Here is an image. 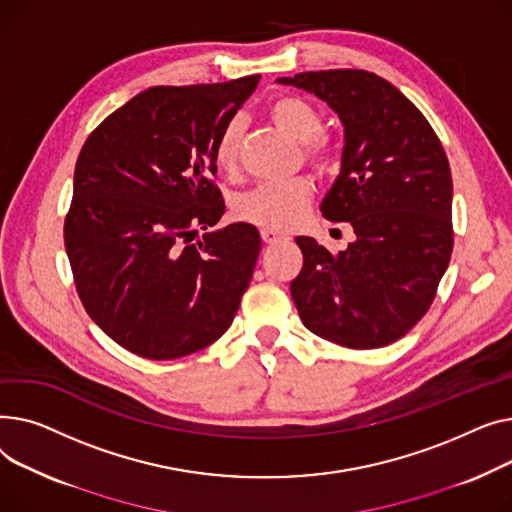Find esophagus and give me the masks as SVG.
<instances>
[{
  "mask_svg": "<svg viewBox=\"0 0 512 512\" xmlns=\"http://www.w3.org/2000/svg\"><path fill=\"white\" fill-rule=\"evenodd\" d=\"M260 235L266 244H277V242H281V239H287V235L277 229H260Z\"/></svg>",
  "mask_w": 512,
  "mask_h": 512,
  "instance_id": "1",
  "label": "esophagus"
}]
</instances>
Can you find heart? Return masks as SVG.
I'll list each match as a JSON object with an SVG mask.
<instances>
[{
  "instance_id": "1",
  "label": "heart",
  "mask_w": 512,
  "mask_h": 512,
  "mask_svg": "<svg viewBox=\"0 0 512 512\" xmlns=\"http://www.w3.org/2000/svg\"><path fill=\"white\" fill-rule=\"evenodd\" d=\"M268 117L281 132L299 142L302 159L316 171H333L339 163V148L328 134L320 132L322 117L318 109L297 95H281L270 101ZM244 124L239 117L229 119L213 146V161L225 175L239 169ZM314 190L304 177L279 184H264L235 202V215L246 223L264 229H293L308 215Z\"/></svg>"
}]
</instances>
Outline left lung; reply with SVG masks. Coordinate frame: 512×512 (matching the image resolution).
Masks as SVG:
<instances>
[{
	"label": "left lung",
	"instance_id": "1",
	"mask_svg": "<svg viewBox=\"0 0 512 512\" xmlns=\"http://www.w3.org/2000/svg\"><path fill=\"white\" fill-rule=\"evenodd\" d=\"M277 82L314 93L343 122L341 173L320 210L355 233L337 256L314 237H295L304 254L291 281L299 318L349 349L395 343L430 310L453 254L444 148L424 113L372 72L320 70Z\"/></svg>",
	"mask_w": 512,
	"mask_h": 512
}]
</instances>
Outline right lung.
I'll use <instances>...</instances> for the list:
<instances>
[{
	"mask_svg": "<svg viewBox=\"0 0 512 512\" xmlns=\"http://www.w3.org/2000/svg\"><path fill=\"white\" fill-rule=\"evenodd\" d=\"M258 80L153 86L80 150L64 223L76 291L103 333L140 357L215 343L250 285L258 229L210 231L225 213L213 146Z\"/></svg>",
	"mask_w": 512,
	"mask_h": 512,
	"instance_id": "add662e5",
	"label": "right lung"
}]
</instances>
